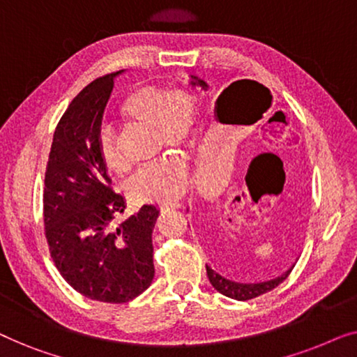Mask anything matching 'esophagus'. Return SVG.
Instances as JSON below:
<instances>
[{"instance_id": "1", "label": "esophagus", "mask_w": 357, "mask_h": 357, "mask_svg": "<svg viewBox=\"0 0 357 357\" xmlns=\"http://www.w3.org/2000/svg\"><path fill=\"white\" fill-rule=\"evenodd\" d=\"M177 208H180V203H172V204H162V206H159V209L162 213H165V211H170V209H177Z\"/></svg>"}]
</instances>
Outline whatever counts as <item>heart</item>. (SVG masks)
I'll use <instances>...</instances> for the list:
<instances>
[{
    "label": "heart",
    "mask_w": 357,
    "mask_h": 357,
    "mask_svg": "<svg viewBox=\"0 0 357 357\" xmlns=\"http://www.w3.org/2000/svg\"><path fill=\"white\" fill-rule=\"evenodd\" d=\"M121 120L136 128L153 130L158 148L188 151L195 143L198 123L197 99L187 89L146 86L128 94L120 105ZM99 155L110 174H123L126 165L109 131L99 136ZM188 175L175 158H162L139 169L126 183V193L135 203L172 204L187 188Z\"/></svg>",
    "instance_id": "heart-1"
}]
</instances>
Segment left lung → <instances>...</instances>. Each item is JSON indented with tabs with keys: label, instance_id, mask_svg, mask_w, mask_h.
<instances>
[{
	"label": "left lung",
	"instance_id": "1",
	"mask_svg": "<svg viewBox=\"0 0 357 357\" xmlns=\"http://www.w3.org/2000/svg\"><path fill=\"white\" fill-rule=\"evenodd\" d=\"M192 86H199L203 87L204 91L208 89V84L204 82L203 79H198L197 76H192ZM292 271L287 270L286 273H282L281 276L275 278V280H270V281H263V282H237V281H232V280H227V278H224L216 273L214 270H211L206 265V273H208V280L211 282L214 289L218 292H221V294L231 297V299H237V301H248V299H253V297H258L261 294H265V292L275 289L276 286H280L282 281L286 280L287 276H289V273Z\"/></svg>",
	"mask_w": 357,
	"mask_h": 357
}]
</instances>
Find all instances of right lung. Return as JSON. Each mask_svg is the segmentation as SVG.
I'll use <instances>...</instances> for the list:
<instances>
[{
    "label": "right lung",
    "mask_w": 357,
    "mask_h": 357,
    "mask_svg": "<svg viewBox=\"0 0 357 357\" xmlns=\"http://www.w3.org/2000/svg\"><path fill=\"white\" fill-rule=\"evenodd\" d=\"M121 71L97 77L73 99L53 135L43 187L45 237L56 270L79 294L110 304L135 299L153 282L159 216L144 204L116 222L125 198L114 192L99 155L102 115Z\"/></svg>",
    "instance_id": "right-lung-1"
}]
</instances>
